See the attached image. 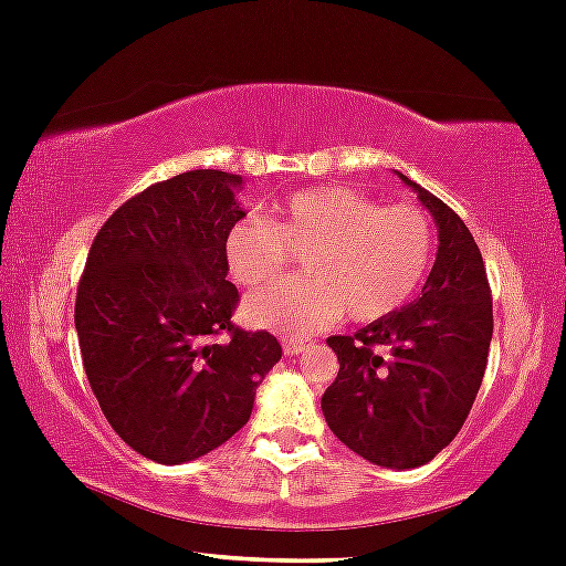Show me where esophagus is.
<instances>
[{"instance_id":"1","label":"esophagus","mask_w":566,"mask_h":566,"mask_svg":"<svg viewBox=\"0 0 566 566\" xmlns=\"http://www.w3.org/2000/svg\"><path fill=\"white\" fill-rule=\"evenodd\" d=\"M308 340H303V338H284L282 340V349H284V354H287V357H295V354H303L308 349Z\"/></svg>"}]
</instances>
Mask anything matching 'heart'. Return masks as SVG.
Returning a JSON list of instances; mask_svg holds the SVG:
<instances>
[{
  "instance_id": "heart-1",
  "label": "heart",
  "mask_w": 566,
  "mask_h": 566,
  "mask_svg": "<svg viewBox=\"0 0 566 566\" xmlns=\"http://www.w3.org/2000/svg\"><path fill=\"white\" fill-rule=\"evenodd\" d=\"M303 276L244 301V319L282 335L319 333L346 312L352 322L395 314L416 295L432 263L430 217L413 203L378 207L340 185L297 190L265 209V222L239 220L226 235V263L244 287L269 284L287 265L284 247H303Z\"/></svg>"
}]
</instances>
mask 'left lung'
<instances>
[{"label":"left lung","instance_id":"8db88e82","mask_svg":"<svg viewBox=\"0 0 566 566\" xmlns=\"http://www.w3.org/2000/svg\"><path fill=\"white\" fill-rule=\"evenodd\" d=\"M430 209L438 254L421 297L354 335H333L338 376L322 395L327 427L381 468L427 464L462 430L486 370L492 290L454 209L402 177Z\"/></svg>","mask_w":566,"mask_h":566}]
</instances>
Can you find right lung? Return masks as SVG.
<instances>
[{
  "mask_svg": "<svg viewBox=\"0 0 566 566\" xmlns=\"http://www.w3.org/2000/svg\"><path fill=\"white\" fill-rule=\"evenodd\" d=\"M241 182L196 169L150 185L115 209L85 260L74 303L85 376L112 430L158 464L233 438L282 357L271 333L231 322L226 235L244 217Z\"/></svg>",
  "mask_w": 566,
  "mask_h": 566,
  "instance_id": "right-lung-1",
  "label": "right lung"
}]
</instances>
